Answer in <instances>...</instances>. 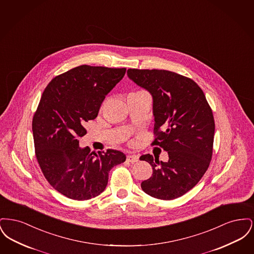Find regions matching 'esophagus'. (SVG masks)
Listing matches in <instances>:
<instances>
[{
    "instance_id": "obj_1",
    "label": "esophagus",
    "mask_w": 254,
    "mask_h": 254,
    "mask_svg": "<svg viewBox=\"0 0 254 254\" xmlns=\"http://www.w3.org/2000/svg\"><path fill=\"white\" fill-rule=\"evenodd\" d=\"M139 157L137 155H127V161L129 162V163H135V162H138Z\"/></svg>"
}]
</instances>
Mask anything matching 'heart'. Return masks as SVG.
I'll use <instances>...</instances> for the list:
<instances>
[{
	"mask_svg": "<svg viewBox=\"0 0 254 254\" xmlns=\"http://www.w3.org/2000/svg\"><path fill=\"white\" fill-rule=\"evenodd\" d=\"M141 91H138V92H133V93H140Z\"/></svg>",
	"mask_w": 254,
	"mask_h": 254,
	"instance_id": "obj_1",
	"label": "heart"
}]
</instances>
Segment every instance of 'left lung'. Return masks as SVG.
<instances>
[{"instance_id":"left-lung-1","label":"left lung","mask_w":254,"mask_h":254,"mask_svg":"<svg viewBox=\"0 0 254 254\" xmlns=\"http://www.w3.org/2000/svg\"><path fill=\"white\" fill-rule=\"evenodd\" d=\"M128 78L147 90L153 100L152 145L168 151L169 160L142 155L152 167V176L142 182L145 193L172 200L190 190L209 166L215 124L205 94L193 80L160 69L127 70Z\"/></svg>"}]
</instances>
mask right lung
Masks as SVG:
<instances>
[{"label": "right lung", "mask_w": 254, "mask_h": 254, "mask_svg": "<svg viewBox=\"0 0 254 254\" xmlns=\"http://www.w3.org/2000/svg\"><path fill=\"white\" fill-rule=\"evenodd\" d=\"M126 70L80 65L52 79L43 92L32 121L37 161L49 184L67 198L82 201L102 193L110 169L127 159L119 150L82 148L78 140Z\"/></svg>", "instance_id": "right-lung-1"}]
</instances>
